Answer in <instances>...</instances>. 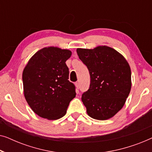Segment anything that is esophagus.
Listing matches in <instances>:
<instances>
[{
	"mask_svg": "<svg viewBox=\"0 0 152 152\" xmlns=\"http://www.w3.org/2000/svg\"><path fill=\"white\" fill-rule=\"evenodd\" d=\"M75 84L76 88L78 90L79 88H80V84H79V82H75Z\"/></svg>",
	"mask_w": 152,
	"mask_h": 152,
	"instance_id": "34e87169",
	"label": "esophagus"
}]
</instances>
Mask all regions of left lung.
I'll return each mask as SVG.
<instances>
[{"label":"left lung","mask_w":152,"mask_h":152,"mask_svg":"<svg viewBox=\"0 0 152 152\" xmlns=\"http://www.w3.org/2000/svg\"><path fill=\"white\" fill-rule=\"evenodd\" d=\"M79 58L88 68L89 89L82 101L93 119L113 118L124 107L132 88V72L124 56L107 45L93 49L77 48Z\"/></svg>","instance_id":"left-lung-1"}]
</instances>
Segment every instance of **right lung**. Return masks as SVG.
<instances>
[{
    "label": "right lung",
    "instance_id": "obj_1",
    "mask_svg": "<svg viewBox=\"0 0 152 152\" xmlns=\"http://www.w3.org/2000/svg\"><path fill=\"white\" fill-rule=\"evenodd\" d=\"M70 50L45 47L37 51L23 71L24 96L39 116L57 120L66 115L70 102L75 97V88L68 80L66 60Z\"/></svg>",
    "mask_w": 152,
    "mask_h": 152
}]
</instances>
